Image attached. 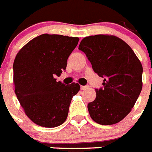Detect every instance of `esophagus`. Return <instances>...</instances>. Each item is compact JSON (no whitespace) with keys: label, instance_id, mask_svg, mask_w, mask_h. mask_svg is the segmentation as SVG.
Masks as SVG:
<instances>
[{"label":"esophagus","instance_id":"esophagus-1","mask_svg":"<svg viewBox=\"0 0 152 152\" xmlns=\"http://www.w3.org/2000/svg\"><path fill=\"white\" fill-rule=\"evenodd\" d=\"M88 86H81V89L82 90H86V89H88Z\"/></svg>","mask_w":152,"mask_h":152}]
</instances>
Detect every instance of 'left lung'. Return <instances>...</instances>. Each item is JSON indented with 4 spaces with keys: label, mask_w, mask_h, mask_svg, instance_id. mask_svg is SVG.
Wrapping results in <instances>:
<instances>
[{
    "label": "left lung",
    "mask_w": 152,
    "mask_h": 152,
    "mask_svg": "<svg viewBox=\"0 0 152 152\" xmlns=\"http://www.w3.org/2000/svg\"><path fill=\"white\" fill-rule=\"evenodd\" d=\"M78 49L104 77V87L96 89V99L88 104L90 117L98 124H116L130 112L141 92V63L130 46L114 35L84 37Z\"/></svg>",
    "instance_id": "8db88e82"
}]
</instances>
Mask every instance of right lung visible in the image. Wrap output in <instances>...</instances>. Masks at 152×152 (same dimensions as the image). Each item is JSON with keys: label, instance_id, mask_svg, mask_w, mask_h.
<instances>
[{"label": "right lung", "instance_id": "right-lung-1", "mask_svg": "<svg viewBox=\"0 0 152 152\" xmlns=\"http://www.w3.org/2000/svg\"><path fill=\"white\" fill-rule=\"evenodd\" d=\"M79 38L59 34L37 36L17 53L13 64L15 93L24 112L34 123L53 128L62 125L68 115L78 83L66 86L56 82L66 67L69 56Z\"/></svg>", "mask_w": 152, "mask_h": 152}]
</instances>
